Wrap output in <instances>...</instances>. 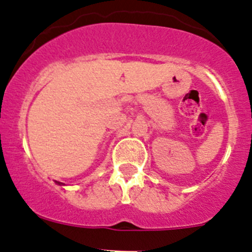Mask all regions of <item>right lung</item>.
I'll use <instances>...</instances> for the list:
<instances>
[{"label":"right lung","mask_w":252,"mask_h":252,"mask_svg":"<svg viewBox=\"0 0 252 252\" xmlns=\"http://www.w3.org/2000/svg\"><path fill=\"white\" fill-rule=\"evenodd\" d=\"M56 183H58V185H61V183H60V182H56Z\"/></svg>","instance_id":"right-lung-1"}]
</instances>
